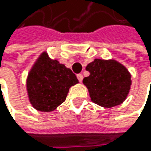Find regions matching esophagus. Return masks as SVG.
I'll return each mask as SVG.
<instances>
[{
    "label": "esophagus",
    "instance_id": "34e87169",
    "mask_svg": "<svg viewBox=\"0 0 151 151\" xmlns=\"http://www.w3.org/2000/svg\"><path fill=\"white\" fill-rule=\"evenodd\" d=\"M77 78H78L79 81H80V82H81V81H82V80H83V76H82V74H78V75H77Z\"/></svg>",
    "mask_w": 151,
    "mask_h": 151
}]
</instances>
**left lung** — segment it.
I'll use <instances>...</instances> for the list:
<instances>
[{"label": "left lung", "mask_w": 151, "mask_h": 151, "mask_svg": "<svg viewBox=\"0 0 151 151\" xmlns=\"http://www.w3.org/2000/svg\"><path fill=\"white\" fill-rule=\"evenodd\" d=\"M86 70L90 72L82 81L89 91L91 101L104 108L122 103L128 97L131 75L125 66L115 60L95 59Z\"/></svg>", "instance_id": "1"}]
</instances>
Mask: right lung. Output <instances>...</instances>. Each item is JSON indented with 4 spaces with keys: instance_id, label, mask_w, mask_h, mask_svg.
Here are the masks:
<instances>
[{
    "instance_id": "1",
    "label": "right lung",
    "mask_w": 151,
    "mask_h": 151,
    "mask_svg": "<svg viewBox=\"0 0 151 151\" xmlns=\"http://www.w3.org/2000/svg\"><path fill=\"white\" fill-rule=\"evenodd\" d=\"M77 83L79 81L70 69L43 51L27 76L29 101L39 111H53L65 101L70 87Z\"/></svg>"
}]
</instances>
